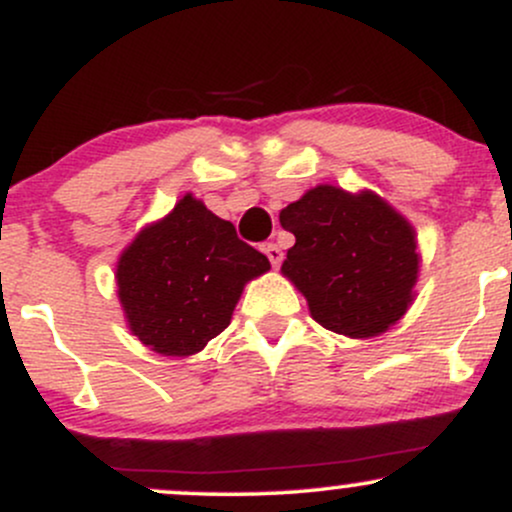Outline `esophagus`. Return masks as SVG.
Segmentation results:
<instances>
[{
    "mask_svg": "<svg viewBox=\"0 0 512 512\" xmlns=\"http://www.w3.org/2000/svg\"><path fill=\"white\" fill-rule=\"evenodd\" d=\"M262 252L269 257V262H272V267H279L281 260H284V252L276 243H264L262 245Z\"/></svg>",
    "mask_w": 512,
    "mask_h": 512,
    "instance_id": "obj_1",
    "label": "esophagus"
}]
</instances>
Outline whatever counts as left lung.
<instances>
[{"label": "left lung", "mask_w": 512, "mask_h": 512, "mask_svg": "<svg viewBox=\"0 0 512 512\" xmlns=\"http://www.w3.org/2000/svg\"><path fill=\"white\" fill-rule=\"evenodd\" d=\"M279 221L296 236L281 272L325 330L366 339L407 313L419 279L416 233L385 199L317 185Z\"/></svg>", "instance_id": "obj_1"}]
</instances>
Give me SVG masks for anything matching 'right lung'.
I'll return each instance as SVG.
<instances>
[{
    "mask_svg": "<svg viewBox=\"0 0 512 512\" xmlns=\"http://www.w3.org/2000/svg\"><path fill=\"white\" fill-rule=\"evenodd\" d=\"M267 269L231 221L185 195L122 252L117 296L139 342L163 356H192L226 330L243 286Z\"/></svg>",
    "mask_w": 512,
    "mask_h": 512,
    "instance_id": "add662e5",
    "label": "right lung"
}]
</instances>
